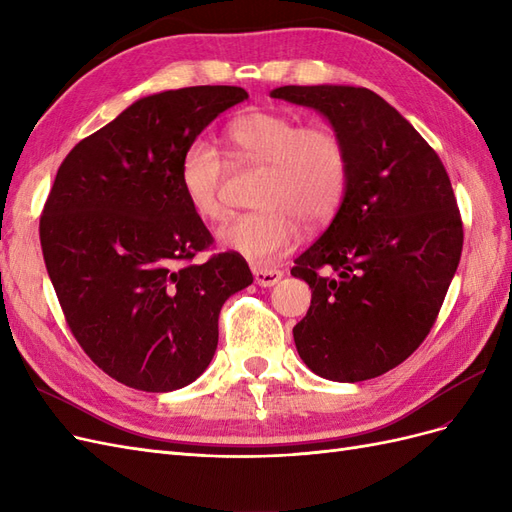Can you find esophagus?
<instances>
[{"mask_svg":"<svg viewBox=\"0 0 512 512\" xmlns=\"http://www.w3.org/2000/svg\"><path fill=\"white\" fill-rule=\"evenodd\" d=\"M252 273H254V280H256V284L258 286H275L277 282L282 280L284 277V271H280V269H262V267H254L252 269Z\"/></svg>","mask_w":512,"mask_h":512,"instance_id":"obj_1","label":"esophagus"}]
</instances>
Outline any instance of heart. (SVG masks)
<instances>
[{"label": "heart", "instance_id": "b5f03b06", "mask_svg": "<svg viewBox=\"0 0 512 512\" xmlns=\"http://www.w3.org/2000/svg\"><path fill=\"white\" fill-rule=\"evenodd\" d=\"M226 141L239 162L265 164L258 179V211L230 218L218 230L224 250L256 267L286 256L299 243L303 220L327 224L348 190L350 158L344 138L327 123H299L277 111H250L232 119ZM179 185L203 220H220L226 162L205 138H194L179 156Z\"/></svg>", "mask_w": 512, "mask_h": 512}]
</instances>
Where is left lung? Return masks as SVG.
I'll list each match as a JSON object with an SVG mask.
<instances>
[{
  "instance_id": "left-lung-1",
  "label": "left lung",
  "mask_w": 512,
  "mask_h": 512,
  "mask_svg": "<svg viewBox=\"0 0 512 512\" xmlns=\"http://www.w3.org/2000/svg\"><path fill=\"white\" fill-rule=\"evenodd\" d=\"M344 138L350 177L337 215L290 273L312 288L292 329L314 374L361 382L404 363L436 322L457 271L463 224L438 153L365 87L286 85Z\"/></svg>"
}]
</instances>
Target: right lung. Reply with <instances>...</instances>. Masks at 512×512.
Segmentation results:
<instances>
[{"label":"right lung","instance_id":"add662e5","mask_svg":"<svg viewBox=\"0 0 512 512\" xmlns=\"http://www.w3.org/2000/svg\"><path fill=\"white\" fill-rule=\"evenodd\" d=\"M247 98L230 85L162 91L128 106L61 162L40 215L46 271L76 342L130 389L194 382L218 348L224 301L254 282L213 245L179 185V156Z\"/></svg>","mask_w":512,"mask_h":512}]
</instances>
